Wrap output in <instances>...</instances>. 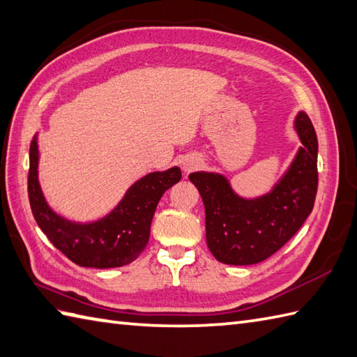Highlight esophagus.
Segmentation results:
<instances>
[{
    "instance_id": "obj_1",
    "label": "esophagus",
    "mask_w": 357,
    "mask_h": 357,
    "mask_svg": "<svg viewBox=\"0 0 357 357\" xmlns=\"http://www.w3.org/2000/svg\"><path fill=\"white\" fill-rule=\"evenodd\" d=\"M199 160L197 158H194V157H191V158H186L185 162H183V169L186 171V172H189V171H194L195 168H197L199 166Z\"/></svg>"
}]
</instances>
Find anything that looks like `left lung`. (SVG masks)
<instances>
[{
  "label": "left lung",
  "instance_id": "obj_1",
  "mask_svg": "<svg viewBox=\"0 0 357 357\" xmlns=\"http://www.w3.org/2000/svg\"><path fill=\"white\" fill-rule=\"evenodd\" d=\"M296 130L302 146L285 176L264 197H238L228 180L213 172H192L206 214V243L227 265H254L279 251L311 214L317 192V137L301 112Z\"/></svg>",
  "mask_w": 357,
  "mask_h": 357
}]
</instances>
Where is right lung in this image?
Instances as JSON below:
<instances>
[{"mask_svg":"<svg viewBox=\"0 0 357 357\" xmlns=\"http://www.w3.org/2000/svg\"><path fill=\"white\" fill-rule=\"evenodd\" d=\"M180 178L178 168L151 172L128 189L111 214L92 223H74L55 214L41 192L36 137L29 151L27 192L32 214L55 248L79 266L117 268L140 256L148 245L158 200Z\"/></svg>","mask_w":357,"mask_h":357,"instance_id":"right-lung-1","label":"right lung"}]
</instances>
